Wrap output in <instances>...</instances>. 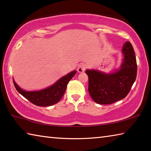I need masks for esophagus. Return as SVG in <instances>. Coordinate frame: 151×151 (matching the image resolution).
Wrapping results in <instances>:
<instances>
[{
	"label": "esophagus",
	"instance_id": "1",
	"mask_svg": "<svg viewBox=\"0 0 151 151\" xmlns=\"http://www.w3.org/2000/svg\"><path fill=\"white\" fill-rule=\"evenodd\" d=\"M86 68V66L85 64L81 63V64H80V65H79L78 66L77 71H78V73H83L84 71L85 70Z\"/></svg>",
	"mask_w": 151,
	"mask_h": 151
}]
</instances>
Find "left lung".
<instances>
[{
	"label": "left lung",
	"mask_w": 151,
	"mask_h": 151,
	"mask_svg": "<svg viewBox=\"0 0 151 151\" xmlns=\"http://www.w3.org/2000/svg\"><path fill=\"white\" fill-rule=\"evenodd\" d=\"M123 63L119 70L104 74L98 70H86L88 92L95 103L109 104L123 99L131 91L136 80L137 65L133 47L130 42L122 46Z\"/></svg>",
	"instance_id": "1"
}]
</instances>
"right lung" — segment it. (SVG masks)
Masks as SVG:
<instances>
[{
  "instance_id": "right-lung-1",
  "label": "right lung",
  "mask_w": 151,
  "mask_h": 151,
  "mask_svg": "<svg viewBox=\"0 0 151 151\" xmlns=\"http://www.w3.org/2000/svg\"><path fill=\"white\" fill-rule=\"evenodd\" d=\"M76 73V71L74 70L68 73L50 87L40 91H25L22 90L14 81L13 83L17 91L30 103L39 106H48L57 103L60 100L65 93L68 82Z\"/></svg>"
}]
</instances>
